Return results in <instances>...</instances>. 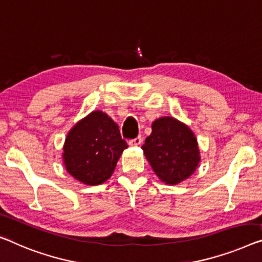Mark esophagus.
<instances>
[{
    "instance_id": "34e87169",
    "label": "esophagus",
    "mask_w": 262,
    "mask_h": 262,
    "mask_svg": "<svg viewBox=\"0 0 262 262\" xmlns=\"http://www.w3.org/2000/svg\"><path fill=\"white\" fill-rule=\"evenodd\" d=\"M141 142H142V138L141 136H136L135 139H133V140H129V146H139V144H141Z\"/></svg>"
}]
</instances>
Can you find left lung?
Here are the masks:
<instances>
[{
	"mask_svg": "<svg viewBox=\"0 0 262 262\" xmlns=\"http://www.w3.org/2000/svg\"><path fill=\"white\" fill-rule=\"evenodd\" d=\"M142 149L156 175L168 185L189 178L200 161L192 130L169 116L154 121L151 134L144 140Z\"/></svg>",
	"mask_w": 262,
	"mask_h": 262,
	"instance_id": "obj_1",
	"label": "left lung"
}]
</instances>
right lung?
I'll return each mask as SVG.
<instances>
[{"instance_id": "1", "label": "right lung", "mask_w": 262, "mask_h": 262, "mask_svg": "<svg viewBox=\"0 0 262 262\" xmlns=\"http://www.w3.org/2000/svg\"><path fill=\"white\" fill-rule=\"evenodd\" d=\"M127 147L118 124L104 113L93 112L76 123L66 138V168L85 185H100L112 177Z\"/></svg>"}]
</instances>
